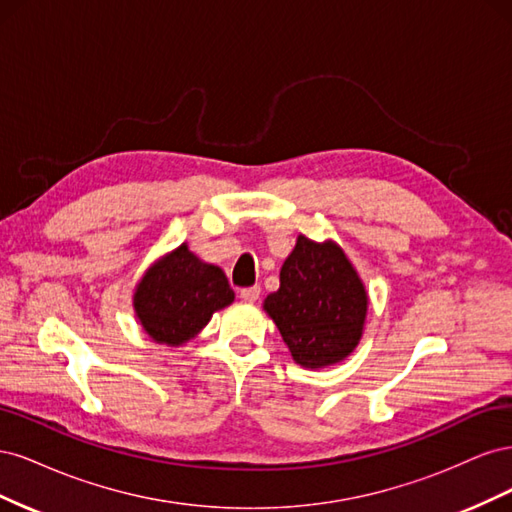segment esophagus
<instances>
[{
  "label": "esophagus",
  "instance_id": "esophagus-1",
  "mask_svg": "<svg viewBox=\"0 0 512 512\" xmlns=\"http://www.w3.org/2000/svg\"><path fill=\"white\" fill-rule=\"evenodd\" d=\"M239 297H241L243 301H247V303H254V301H258V297H260V286L241 288V290H239Z\"/></svg>",
  "mask_w": 512,
  "mask_h": 512
}]
</instances>
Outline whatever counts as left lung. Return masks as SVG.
Listing matches in <instances>:
<instances>
[{
	"instance_id": "8db88e82",
	"label": "left lung",
	"mask_w": 512,
	"mask_h": 512,
	"mask_svg": "<svg viewBox=\"0 0 512 512\" xmlns=\"http://www.w3.org/2000/svg\"><path fill=\"white\" fill-rule=\"evenodd\" d=\"M367 303V290L342 247L299 235L282 265L280 288L262 307L292 359L320 369L344 361L359 346Z\"/></svg>"
}]
</instances>
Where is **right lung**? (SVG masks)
Here are the masks:
<instances>
[{
    "label": "right lung",
    "instance_id": "1",
    "mask_svg": "<svg viewBox=\"0 0 512 512\" xmlns=\"http://www.w3.org/2000/svg\"><path fill=\"white\" fill-rule=\"evenodd\" d=\"M235 301L220 267L181 243L153 262L134 290V312L156 344L183 346L207 327L213 312Z\"/></svg>",
    "mask_w": 512,
    "mask_h": 512
}]
</instances>
